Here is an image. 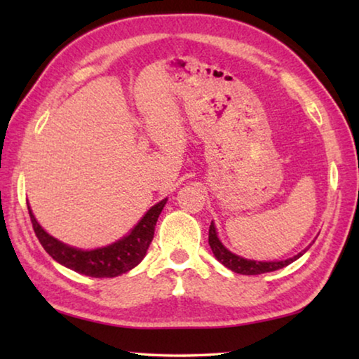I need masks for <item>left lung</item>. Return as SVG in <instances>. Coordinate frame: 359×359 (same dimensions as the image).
<instances>
[{
  "label": "left lung",
  "instance_id": "8db88e82",
  "mask_svg": "<svg viewBox=\"0 0 359 359\" xmlns=\"http://www.w3.org/2000/svg\"><path fill=\"white\" fill-rule=\"evenodd\" d=\"M315 242V241H313ZM209 245L212 248V253H214V257L220 261V263L228 267L229 271L236 272V274H242V276H258V274H264V272H272V271H277V269H282V267L288 266L296 261L297 258H301L304 253H306L311 245L304 248L297 255L287 259H272V261H258V259H248L241 257V255H236L223 245V242L218 238V233H217V228H215V223L212 222L210 223V228H209Z\"/></svg>",
  "mask_w": 359,
  "mask_h": 359
}]
</instances>
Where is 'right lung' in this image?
I'll list each match as a JSON object with an SVG mask.
<instances>
[{
	"mask_svg": "<svg viewBox=\"0 0 359 359\" xmlns=\"http://www.w3.org/2000/svg\"><path fill=\"white\" fill-rule=\"evenodd\" d=\"M166 201L168 198L161 199L155 205H151L142 215L141 220L133 226L130 233L123 236L121 239L104 247L92 248V250L72 247L58 241L57 238H53L36 220L29 204L28 212L33 223V229L36 236H38L41 245L44 247V250L57 263L68 267L71 271L79 272V274L102 278L121 276L141 263L145 255H147L150 242L154 239L156 220L160 217L163 208H165Z\"/></svg>",
	"mask_w": 359,
	"mask_h": 359,
	"instance_id": "obj_1",
	"label": "right lung"
}]
</instances>
